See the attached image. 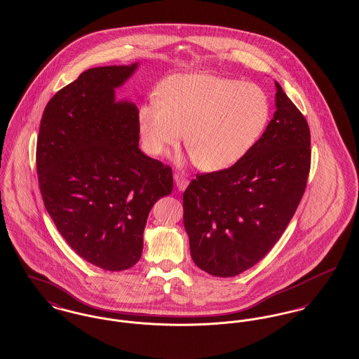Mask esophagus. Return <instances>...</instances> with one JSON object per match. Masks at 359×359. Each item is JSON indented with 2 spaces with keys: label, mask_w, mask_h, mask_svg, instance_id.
I'll return each instance as SVG.
<instances>
[{
  "label": "esophagus",
  "mask_w": 359,
  "mask_h": 359,
  "mask_svg": "<svg viewBox=\"0 0 359 359\" xmlns=\"http://www.w3.org/2000/svg\"><path fill=\"white\" fill-rule=\"evenodd\" d=\"M174 181H175V185H177L178 190H185V189L188 188L189 180L182 174H175L174 175Z\"/></svg>",
  "instance_id": "esophagus-1"
}]
</instances>
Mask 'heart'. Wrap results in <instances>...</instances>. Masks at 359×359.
I'll return each mask as SVG.
<instances>
[{"label": "heart", "mask_w": 359, "mask_h": 359, "mask_svg": "<svg viewBox=\"0 0 359 359\" xmlns=\"http://www.w3.org/2000/svg\"><path fill=\"white\" fill-rule=\"evenodd\" d=\"M269 117L270 102L261 86L190 73L168 78L158 95L139 107L137 127L150 155L177 147L185 133V146L197 168L219 171L251 150Z\"/></svg>", "instance_id": "b5f03b06"}]
</instances>
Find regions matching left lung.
Returning a JSON list of instances; mask_svg holds the SVG:
<instances>
[{
    "label": "left lung",
    "mask_w": 359,
    "mask_h": 359,
    "mask_svg": "<svg viewBox=\"0 0 359 359\" xmlns=\"http://www.w3.org/2000/svg\"><path fill=\"white\" fill-rule=\"evenodd\" d=\"M276 112L251 150L224 170L197 174L184 193L190 255L215 277L258 264L302 201L311 169V133L276 82Z\"/></svg>",
    "instance_id": "1"
}]
</instances>
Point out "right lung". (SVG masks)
Listing matches in <instances>:
<instances>
[{"label": "right lung", "instance_id": "obj_1", "mask_svg": "<svg viewBox=\"0 0 359 359\" xmlns=\"http://www.w3.org/2000/svg\"><path fill=\"white\" fill-rule=\"evenodd\" d=\"M136 67L83 72L48 101L39 128L44 207L81 258L109 271L140 259L152 205L172 190L170 166L139 149L136 105L114 101Z\"/></svg>", "mask_w": 359, "mask_h": 359}]
</instances>
